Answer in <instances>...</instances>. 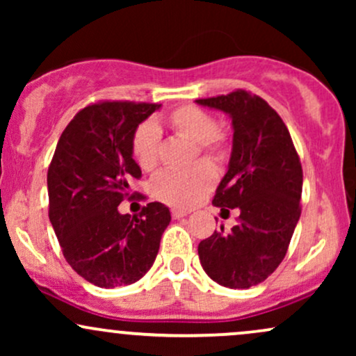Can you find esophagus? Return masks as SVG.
<instances>
[{
    "label": "esophagus",
    "instance_id": "34e87169",
    "mask_svg": "<svg viewBox=\"0 0 356 356\" xmlns=\"http://www.w3.org/2000/svg\"><path fill=\"white\" fill-rule=\"evenodd\" d=\"M170 214H172L174 219H181V218H186L187 214H189V211H184V209H172L170 211Z\"/></svg>",
    "mask_w": 356,
    "mask_h": 356
}]
</instances>
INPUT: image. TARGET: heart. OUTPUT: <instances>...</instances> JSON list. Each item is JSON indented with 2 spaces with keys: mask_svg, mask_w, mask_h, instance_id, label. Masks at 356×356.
Returning <instances> with one entry per match:
<instances>
[{
  "mask_svg": "<svg viewBox=\"0 0 356 356\" xmlns=\"http://www.w3.org/2000/svg\"><path fill=\"white\" fill-rule=\"evenodd\" d=\"M175 136L194 142L197 152L212 161H224L229 155V138L207 110L195 105H184L165 117ZM161 132L152 122H144L136 129L132 154L142 170L150 172L159 164ZM216 170L207 162H197L189 169L165 170L152 182V192L159 201L175 207H189L199 202L214 187Z\"/></svg>",
  "mask_w": 356,
  "mask_h": 356,
  "instance_id": "1",
  "label": "heart"
}]
</instances>
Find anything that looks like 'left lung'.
Instances as JSON below:
<instances>
[{"instance_id":"left-lung-1","label":"left lung","mask_w":356,"mask_h":356,"mask_svg":"<svg viewBox=\"0 0 356 356\" xmlns=\"http://www.w3.org/2000/svg\"><path fill=\"white\" fill-rule=\"evenodd\" d=\"M232 120L227 172L212 204L238 209L229 232L214 231L199 243V259L211 280L231 289L263 283L284 259L301 214L303 169L288 127L266 100L246 90L195 100Z\"/></svg>"}]
</instances>
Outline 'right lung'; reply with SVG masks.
I'll use <instances>...</instances> for the list:
<instances>
[{"mask_svg":"<svg viewBox=\"0 0 356 356\" xmlns=\"http://www.w3.org/2000/svg\"><path fill=\"white\" fill-rule=\"evenodd\" d=\"M159 107L104 100L81 108L61 134L48 167V216L65 259L99 288L140 280L170 222L161 202H149L138 216L118 212L125 197L145 199L130 194V181L142 177L132 138L138 124Z\"/></svg>","mask_w":356,"mask_h":356,"instance_id":"1","label":"right lung"}]
</instances>
